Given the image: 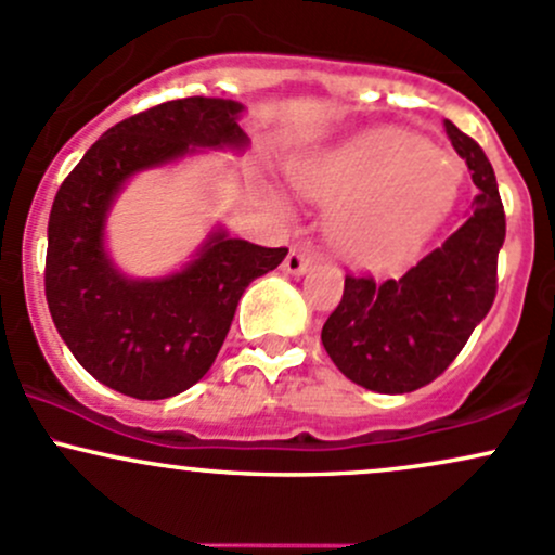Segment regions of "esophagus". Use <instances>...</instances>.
Wrapping results in <instances>:
<instances>
[{"instance_id":"34e87169","label":"esophagus","mask_w":555,"mask_h":555,"mask_svg":"<svg viewBox=\"0 0 555 555\" xmlns=\"http://www.w3.org/2000/svg\"><path fill=\"white\" fill-rule=\"evenodd\" d=\"M310 263H313V260H310L308 253H302V249L292 247L289 253H287V258H284L282 271L284 273H292V276H300V273L308 271Z\"/></svg>"}]
</instances>
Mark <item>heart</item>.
Wrapping results in <instances>:
<instances>
[{
  "instance_id": "1",
  "label": "heart",
  "mask_w": 555,
  "mask_h": 555,
  "mask_svg": "<svg viewBox=\"0 0 555 555\" xmlns=\"http://www.w3.org/2000/svg\"><path fill=\"white\" fill-rule=\"evenodd\" d=\"M308 197L339 203L332 240L363 266L405 258L440 223L459 192L461 170L435 144L395 131H371L297 166Z\"/></svg>"
}]
</instances>
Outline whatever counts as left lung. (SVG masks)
Here are the masks:
<instances>
[{
	"label": "left lung",
	"mask_w": 555,
	"mask_h": 555,
	"mask_svg": "<svg viewBox=\"0 0 555 555\" xmlns=\"http://www.w3.org/2000/svg\"><path fill=\"white\" fill-rule=\"evenodd\" d=\"M446 133L479 189L464 227L400 279L347 273L343 300L321 328L334 366L371 392L403 395L435 382L495 300L505 240L495 173L472 137L450 120Z\"/></svg>",
	"instance_id": "8db88e82"
}]
</instances>
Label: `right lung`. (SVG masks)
I'll use <instances>...</instances> for the list:
<instances>
[{
	"label": "right lung",
	"mask_w": 555,
	"mask_h": 555,
	"mask_svg": "<svg viewBox=\"0 0 555 555\" xmlns=\"http://www.w3.org/2000/svg\"><path fill=\"white\" fill-rule=\"evenodd\" d=\"M240 102L184 96L102 133L54 194L44 292L76 361L115 392L163 400L184 392L216 361L240 297L287 247H260L212 231L197 258L166 279H126L105 253V216L133 173L197 147L247 144Z\"/></svg>",
	"instance_id": "right-lung-1"
}]
</instances>
